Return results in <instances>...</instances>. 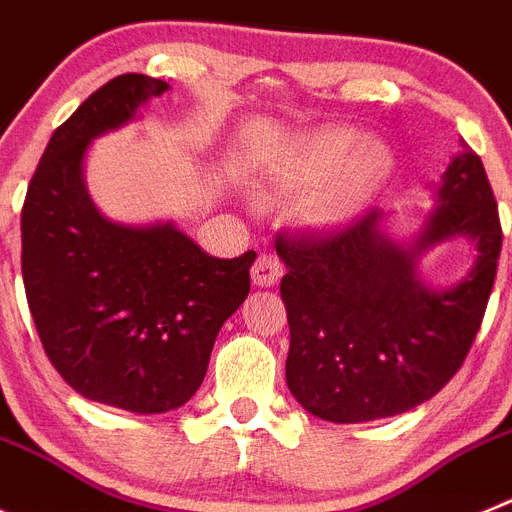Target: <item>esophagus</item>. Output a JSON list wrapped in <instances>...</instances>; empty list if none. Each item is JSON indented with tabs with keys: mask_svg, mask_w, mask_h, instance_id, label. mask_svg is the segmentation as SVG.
<instances>
[{
	"mask_svg": "<svg viewBox=\"0 0 512 512\" xmlns=\"http://www.w3.org/2000/svg\"><path fill=\"white\" fill-rule=\"evenodd\" d=\"M283 278V262L275 255H260L252 265V283L257 288H273Z\"/></svg>",
	"mask_w": 512,
	"mask_h": 512,
	"instance_id": "obj_1",
	"label": "esophagus"
}]
</instances>
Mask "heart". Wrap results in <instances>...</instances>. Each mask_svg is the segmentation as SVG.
Returning a JSON list of instances; mask_svg holds the SVG:
<instances>
[{"label": "heart", "instance_id": "obj_1", "mask_svg": "<svg viewBox=\"0 0 512 512\" xmlns=\"http://www.w3.org/2000/svg\"><path fill=\"white\" fill-rule=\"evenodd\" d=\"M395 150L375 135L352 127H321L301 135L267 165L270 186L298 193L319 186L303 204L316 227H342L359 216L395 176Z\"/></svg>", "mask_w": 512, "mask_h": 512}]
</instances>
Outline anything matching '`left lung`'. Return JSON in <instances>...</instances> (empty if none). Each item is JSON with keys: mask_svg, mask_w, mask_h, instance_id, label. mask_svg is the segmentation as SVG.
Returning <instances> with one entry per match:
<instances>
[{"mask_svg": "<svg viewBox=\"0 0 512 512\" xmlns=\"http://www.w3.org/2000/svg\"><path fill=\"white\" fill-rule=\"evenodd\" d=\"M436 204L411 242L388 234L385 211H367L326 234L278 237L288 273L285 380L311 416L362 423L398 416L434 398L457 375L480 331L503 229L480 155L462 142ZM464 236L475 245L470 273L449 289L417 275L428 249Z\"/></svg>", "mask_w": 512, "mask_h": 512, "instance_id": "8db88e82", "label": "left lung"}]
</instances>
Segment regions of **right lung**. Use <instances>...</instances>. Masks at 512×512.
Masks as SVG:
<instances>
[{"instance_id":"1","label":"right lung","mask_w":512,"mask_h":512,"mask_svg":"<svg viewBox=\"0 0 512 512\" xmlns=\"http://www.w3.org/2000/svg\"><path fill=\"white\" fill-rule=\"evenodd\" d=\"M168 89L124 73L94 91L53 132L22 209V280L45 354L76 393L130 413L193 398L257 257L219 260L173 222L119 224L91 201V142Z\"/></svg>"}]
</instances>
